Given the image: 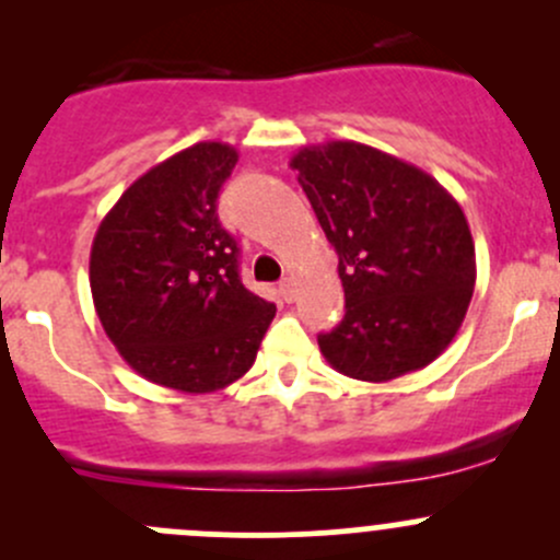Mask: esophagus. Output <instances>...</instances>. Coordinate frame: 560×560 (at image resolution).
Returning a JSON list of instances; mask_svg holds the SVG:
<instances>
[{
	"mask_svg": "<svg viewBox=\"0 0 560 560\" xmlns=\"http://www.w3.org/2000/svg\"><path fill=\"white\" fill-rule=\"evenodd\" d=\"M279 295H281V301H287V303L295 301V295H298L295 281H292V279H284V281H281V284H279Z\"/></svg>",
	"mask_w": 560,
	"mask_h": 560,
	"instance_id": "esophagus-1",
	"label": "esophagus"
}]
</instances>
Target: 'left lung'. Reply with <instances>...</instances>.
<instances>
[{
  "label": "left lung",
  "instance_id": "obj_1",
  "mask_svg": "<svg viewBox=\"0 0 560 560\" xmlns=\"http://www.w3.org/2000/svg\"><path fill=\"white\" fill-rule=\"evenodd\" d=\"M338 254L347 314L322 332L343 376L389 382L439 358L474 295L463 208L420 167L354 140L306 145L290 162Z\"/></svg>",
  "mask_w": 560,
  "mask_h": 560
}]
</instances>
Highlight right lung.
<instances>
[{
    "label": "right lung",
    "instance_id": "right-lung-1",
    "mask_svg": "<svg viewBox=\"0 0 560 560\" xmlns=\"http://www.w3.org/2000/svg\"><path fill=\"white\" fill-rule=\"evenodd\" d=\"M238 162L206 140L140 175L107 211L89 284L129 369L178 393H213L252 369L276 306L238 276V244L217 197Z\"/></svg>",
    "mask_w": 560,
    "mask_h": 560
}]
</instances>
